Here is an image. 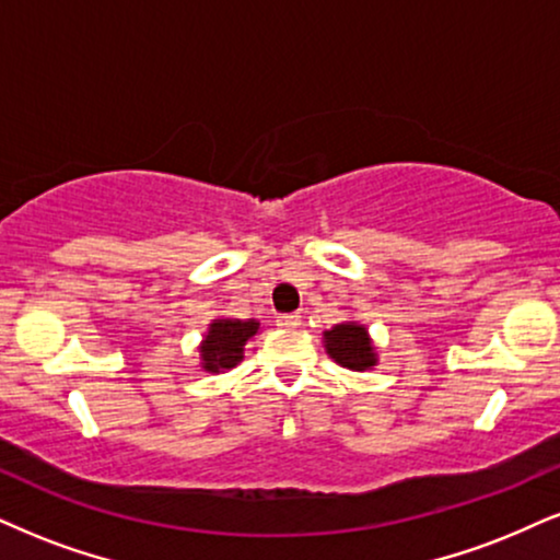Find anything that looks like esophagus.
<instances>
[{
	"mask_svg": "<svg viewBox=\"0 0 560 560\" xmlns=\"http://www.w3.org/2000/svg\"><path fill=\"white\" fill-rule=\"evenodd\" d=\"M278 327H282V329H299L301 327V316L299 314H280L278 316Z\"/></svg>",
	"mask_w": 560,
	"mask_h": 560,
	"instance_id": "esophagus-1",
	"label": "esophagus"
}]
</instances>
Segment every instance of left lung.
I'll use <instances>...</instances> for the list:
<instances>
[{"label":"left lung","instance_id":"left-lung-1","mask_svg":"<svg viewBox=\"0 0 560 560\" xmlns=\"http://www.w3.org/2000/svg\"><path fill=\"white\" fill-rule=\"evenodd\" d=\"M324 340H327V353L332 355L337 363L345 365V369L363 371L376 363L369 332H365V327H361V324H337L335 329L324 332Z\"/></svg>","mask_w":560,"mask_h":560}]
</instances>
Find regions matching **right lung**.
<instances>
[{"instance_id":"1","label":"right lung","mask_w":560,"mask_h":560,"mask_svg":"<svg viewBox=\"0 0 560 560\" xmlns=\"http://www.w3.org/2000/svg\"><path fill=\"white\" fill-rule=\"evenodd\" d=\"M259 329L257 322H241V319H215L210 324L202 342V358L207 371L233 369L241 361L244 345L248 337Z\"/></svg>"}]
</instances>
